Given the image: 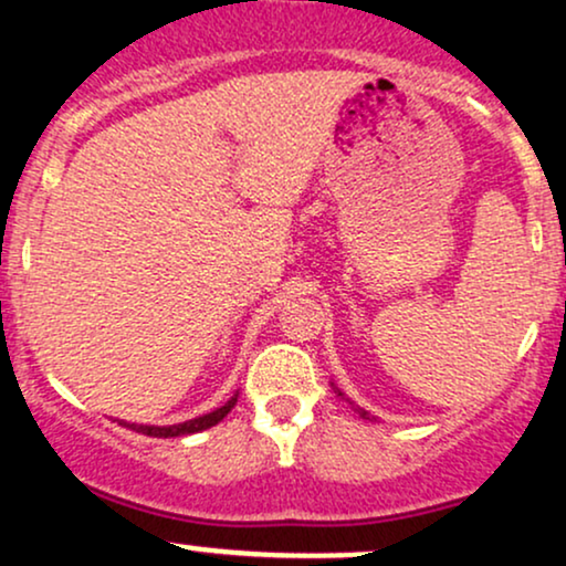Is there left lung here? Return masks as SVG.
Wrapping results in <instances>:
<instances>
[{
    "mask_svg": "<svg viewBox=\"0 0 566 566\" xmlns=\"http://www.w3.org/2000/svg\"><path fill=\"white\" fill-rule=\"evenodd\" d=\"M337 396H343L340 391H337ZM356 412H359V418H365V420H369V412H365V409L361 407H356Z\"/></svg>",
    "mask_w": 566,
    "mask_h": 566,
    "instance_id": "1",
    "label": "left lung"
}]
</instances>
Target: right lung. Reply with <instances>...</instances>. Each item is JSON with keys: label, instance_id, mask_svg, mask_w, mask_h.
<instances>
[{"label": "right lung", "instance_id": "right-lung-1", "mask_svg": "<svg viewBox=\"0 0 566 566\" xmlns=\"http://www.w3.org/2000/svg\"><path fill=\"white\" fill-rule=\"evenodd\" d=\"M233 405H237V396L226 401L223 407H218L216 412H207V415H201V418L186 420V423H178V426H138V423H125V426L133 428V431H138V433H146V437H157V439L186 437V433H199V431H205V428L218 426L220 420L231 412Z\"/></svg>", "mask_w": 566, "mask_h": 566}]
</instances>
